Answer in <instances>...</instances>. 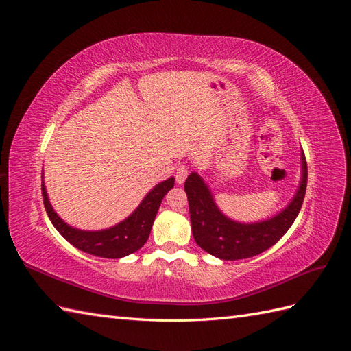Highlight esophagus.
<instances>
[{"mask_svg":"<svg viewBox=\"0 0 351 351\" xmlns=\"http://www.w3.org/2000/svg\"><path fill=\"white\" fill-rule=\"evenodd\" d=\"M187 176H189V168H187L186 165L178 167L177 171H176V182H177L178 184L184 183V180L187 178Z\"/></svg>","mask_w":351,"mask_h":351,"instance_id":"esophagus-1","label":"esophagus"}]
</instances>
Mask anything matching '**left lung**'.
Returning a JSON list of instances; mask_svg holds the SVG:
<instances>
[{
  "label": "left lung",
  "mask_w": 351,
  "mask_h": 351,
  "mask_svg": "<svg viewBox=\"0 0 351 351\" xmlns=\"http://www.w3.org/2000/svg\"><path fill=\"white\" fill-rule=\"evenodd\" d=\"M300 159V184L290 204L277 215L258 222H239L222 214L204 178L195 171L190 174L184 190L197 246L222 261L252 258L272 247L293 226L303 204L307 186V164L303 151Z\"/></svg>",
  "instance_id": "obj_1"
}]
</instances>
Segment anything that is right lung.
Here are the masks:
<instances>
[{"label": "right lung", "mask_w": 351, "mask_h": 351, "mask_svg": "<svg viewBox=\"0 0 351 351\" xmlns=\"http://www.w3.org/2000/svg\"><path fill=\"white\" fill-rule=\"evenodd\" d=\"M174 177H169L158 183L125 219L110 228L97 231L74 228L62 221L51 205L44 180H42V197H44V205L52 226L74 247L93 256L120 259L137 252L146 243L151 234L156 212L161 206L164 196L174 187Z\"/></svg>", "instance_id": "1"}]
</instances>
